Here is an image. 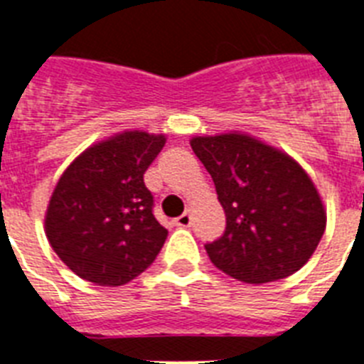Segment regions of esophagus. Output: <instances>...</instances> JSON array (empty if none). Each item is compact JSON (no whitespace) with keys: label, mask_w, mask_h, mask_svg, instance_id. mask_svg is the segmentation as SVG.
Here are the masks:
<instances>
[{"label":"esophagus","mask_w":364,"mask_h":364,"mask_svg":"<svg viewBox=\"0 0 364 364\" xmlns=\"http://www.w3.org/2000/svg\"><path fill=\"white\" fill-rule=\"evenodd\" d=\"M176 225L179 228H188L193 225V217H191V213H183L181 217H177L176 219Z\"/></svg>","instance_id":"34e87169"}]
</instances>
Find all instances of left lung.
I'll use <instances>...</instances> for the list:
<instances>
[{
  "label": "left lung",
  "instance_id": "left-lung-1",
  "mask_svg": "<svg viewBox=\"0 0 364 364\" xmlns=\"http://www.w3.org/2000/svg\"><path fill=\"white\" fill-rule=\"evenodd\" d=\"M191 147L210 171L227 215L225 234L205 243L211 262L255 285L300 270L327 225L321 196L302 166L240 132L196 136Z\"/></svg>",
  "mask_w": 364,
  "mask_h": 364
}]
</instances>
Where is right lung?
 Wrapping results in <instances>:
<instances>
[{"label": "right lung", "mask_w": 364, "mask_h": 364, "mask_svg": "<svg viewBox=\"0 0 364 364\" xmlns=\"http://www.w3.org/2000/svg\"><path fill=\"white\" fill-rule=\"evenodd\" d=\"M166 136L126 130L82 151L56 183L48 243L71 272L104 287L132 282L153 264L168 230L153 215L143 183Z\"/></svg>", "instance_id": "1"}]
</instances>
